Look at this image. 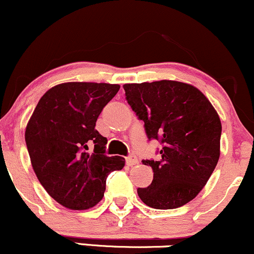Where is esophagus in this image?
Masks as SVG:
<instances>
[{"label":"esophagus","mask_w":254,"mask_h":254,"mask_svg":"<svg viewBox=\"0 0 254 254\" xmlns=\"http://www.w3.org/2000/svg\"><path fill=\"white\" fill-rule=\"evenodd\" d=\"M126 162H127L128 166H134V165H138L139 161L137 159V156H134V155H130V156L127 157Z\"/></svg>","instance_id":"1"}]
</instances>
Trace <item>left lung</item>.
<instances>
[{
    "instance_id": "1",
    "label": "left lung",
    "mask_w": 254,
    "mask_h": 254,
    "mask_svg": "<svg viewBox=\"0 0 254 254\" xmlns=\"http://www.w3.org/2000/svg\"><path fill=\"white\" fill-rule=\"evenodd\" d=\"M124 89L148 138L162 143L159 161H143L152 168L154 179L148 188H138L139 197L156 209L184 206L203 189L219 160V115L189 83L161 80L126 83Z\"/></svg>"
}]
</instances>
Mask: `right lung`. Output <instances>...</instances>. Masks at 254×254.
Here are the masks:
<instances>
[{
    "label": "right lung",
    "instance_id": "right-lung-1",
    "mask_svg": "<svg viewBox=\"0 0 254 254\" xmlns=\"http://www.w3.org/2000/svg\"><path fill=\"white\" fill-rule=\"evenodd\" d=\"M119 89L120 84L110 83L57 84L41 97L26 125L35 174L48 195L66 208L94 207L104 196L109 173L124 168V157L106 156L108 140L95 129L98 116Z\"/></svg>",
    "mask_w": 254,
    "mask_h": 254
}]
</instances>
